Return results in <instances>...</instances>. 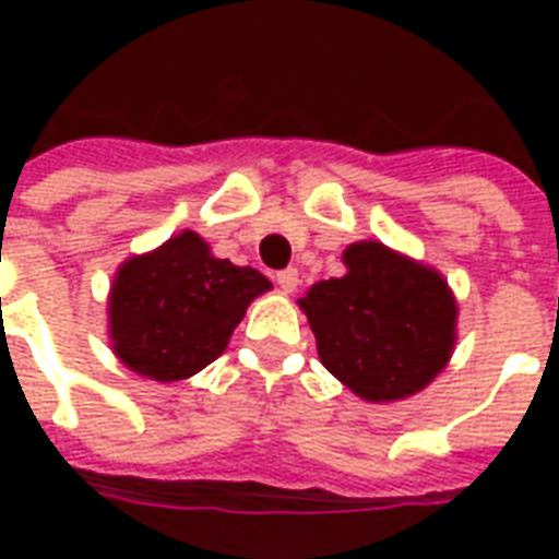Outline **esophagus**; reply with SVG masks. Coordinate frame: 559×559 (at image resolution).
I'll use <instances>...</instances> for the list:
<instances>
[{"instance_id":"34e87169","label":"esophagus","mask_w":559,"mask_h":559,"mask_svg":"<svg viewBox=\"0 0 559 559\" xmlns=\"http://www.w3.org/2000/svg\"><path fill=\"white\" fill-rule=\"evenodd\" d=\"M275 284H278V289L281 293H296V287H298V270H293V266H289V270H281V272H275Z\"/></svg>"}]
</instances>
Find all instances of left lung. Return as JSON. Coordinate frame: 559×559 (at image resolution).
Instances as JSON below:
<instances>
[{
    "label": "left lung",
    "mask_w": 559,
    "mask_h": 559,
    "mask_svg": "<svg viewBox=\"0 0 559 559\" xmlns=\"http://www.w3.org/2000/svg\"><path fill=\"white\" fill-rule=\"evenodd\" d=\"M345 266L298 301L322 366L371 403L429 385L455 345L447 281L373 240L348 246Z\"/></svg>",
    "instance_id": "obj_1"
}]
</instances>
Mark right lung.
<instances>
[{
  "mask_svg": "<svg viewBox=\"0 0 559 559\" xmlns=\"http://www.w3.org/2000/svg\"><path fill=\"white\" fill-rule=\"evenodd\" d=\"M270 287L258 270L211 258L200 235L182 231L118 270L109 296L112 348L142 377L186 380L226 350L249 301Z\"/></svg>",
  "mask_w": 559,
  "mask_h": 559,
  "instance_id": "obj_1",
  "label": "right lung"
}]
</instances>
